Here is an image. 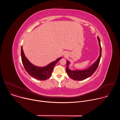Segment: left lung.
I'll return each instance as SVG.
<instances>
[{"label": "left lung", "mask_w": 120, "mask_h": 120, "mask_svg": "<svg viewBox=\"0 0 120 120\" xmlns=\"http://www.w3.org/2000/svg\"><path fill=\"white\" fill-rule=\"evenodd\" d=\"M97 38H98V40L99 42V44L100 45V55L96 61V62L93 65H92L90 67H89L88 69L83 70L72 71L68 68V65L70 63L69 61H68L67 60L66 71L68 75L72 79L75 81L83 80L84 79H86L87 78L90 77L96 70L100 63L101 55V46L100 44V40L98 37Z\"/></svg>", "instance_id": "1"}]
</instances>
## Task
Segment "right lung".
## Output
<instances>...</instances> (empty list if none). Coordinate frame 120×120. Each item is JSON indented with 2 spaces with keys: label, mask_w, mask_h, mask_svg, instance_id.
Instances as JSON below:
<instances>
[{
  "label": "right lung",
  "mask_w": 120,
  "mask_h": 120,
  "mask_svg": "<svg viewBox=\"0 0 120 120\" xmlns=\"http://www.w3.org/2000/svg\"><path fill=\"white\" fill-rule=\"evenodd\" d=\"M21 56L22 64L26 71L30 75L39 80H45L48 79L52 75L56 64L62 58V57H60L57 59L46 66L38 67L33 65L26 58L23 52L22 46H21Z\"/></svg>",
  "instance_id": "right-lung-1"
}]
</instances>
